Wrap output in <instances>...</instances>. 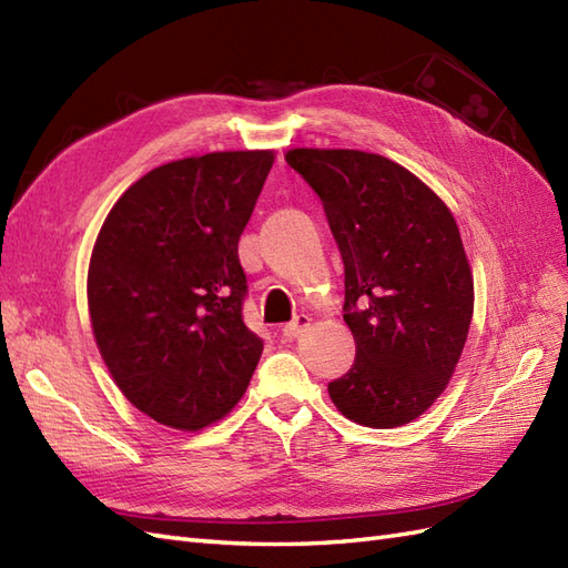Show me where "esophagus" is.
Returning <instances> with one entry per match:
<instances>
[{"instance_id": "1", "label": "esophagus", "mask_w": 568, "mask_h": 568, "mask_svg": "<svg viewBox=\"0 0 568 568\" xmlns=\"http://www.w3.org/2000/svg\"><path fill=\"white\" fill-rule=\"evenodd\" d=\"M310 322H312V318H310L307 314L295 316L293 322H290L287 326H283V338H285V341H295V338L300 336V333L310 326Z\"/></svg>"}]
</instances>
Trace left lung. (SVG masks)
<instances>
[{"instance_id":"1","label":"left lung","mask_w":568,"mask_h":568,"mask_svg":"<svg viewBox=\"0 0 568 568\" xmlns=\"http://www.w3.org/2000/svg\"><path fill=\"white\" fill-rule=\"evenodd\" d=\"M285 160L322 199L345 266L343 318L357 353L328 396L357 425H408L444 394L473 318L454 215L384 155L293 149Z\"/></svg>"}]
</instances>
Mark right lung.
Returning <instances> with one entry per match:
<instances>
[{"mask_svg":"<svg viewBox=\"0 0 568 568\" xmlns=\"http://www.w3.org/2000/svg\"><path fill=\"white\" fill-rule=\"evenodd\" d=\"M273 151L174 160L114 203L91 254L98 351L126 400L155 423L196 432L250 386L264 341L246 328L237 242Z\"/></svg>","mask_w":568,"mask_h":568,"instance_id":"obj_1","label":"right lung"}]
</instances>
